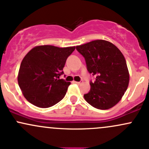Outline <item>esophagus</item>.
Returning <instances> with one entry per match:
<instances>
[{"instance_id": "1", "label": "esophagus", "mask_w": 149, "mask_h": 149, "mask_svg": "<svg viewBox=\"0 0 149 149\" xmlns=\"http://www.w3.org/2000/svg\"><path fill=\"white\" fill-rule=\"evenodd\" d=\"M74 83H76V84H78V85H80L81 83H82V82H78V81H74Z\"/></svg>"}]
</instances>
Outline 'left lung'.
Instances as JSON below:
<instances>
[{
  "label": "left lung",
  "mask_w": 149,
  "mask_h": 149,
  "mask_svg": "<svg viewBox=\"0 0 149 149\" xmlns=\"http://www.w3.org/2000/svg\"><path fill=\"white\" fill-rule=\"evenodd\" d=\"M84 56L87 69L96 76L91 91L84 95L88 103L100 109L113 107L121 100L130 82L125 58L120 50L108 41L94 40L76 46Z\"/></svg>",
  "instance_id": "obj_1"
}]
</instances>
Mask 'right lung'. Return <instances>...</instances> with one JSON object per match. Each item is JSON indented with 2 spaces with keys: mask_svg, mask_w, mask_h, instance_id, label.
Instances as JSON below:
<instances>
[{
  "mask_svg": "<svg viewBox=\"0 0 149 149\" xmlns=\"http://www.w3.org/2000/svg\"><path fill=\"white\" fill-rule=\"evenodd\" d=\"M76 47L40 45L32 48L21 62L17 81L28 102L41 108L52 107L64 97L71 84L58 79Z\"/></svg>",
  "mask_w": 149,
  "mask_h": 149,
  "instance_id": "obj_1",
  "label": "right lung"
}]
</instances>
